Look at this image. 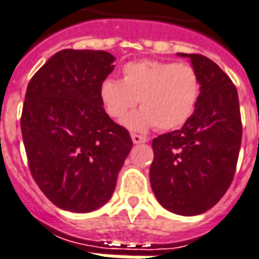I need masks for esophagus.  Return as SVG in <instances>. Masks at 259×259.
I'll return each instance as SVG.
<instances>
[{
	"label": "esophagus",
	"instance_id": "obj_1",
	"mask_svg": "<svg viewBox=\"0 0 259 259\" xmlns=\"http://www.w3.org/2000/svg\"><path fill=\"white\" fill-rule=\"evenodd\" d=\"M131 139H133L134 144H145V142H148V139L142 137V135H138V134H131Z\"/></svg>",
	"mask_w": 259,
	"mask_h": 259
}]
</instances>
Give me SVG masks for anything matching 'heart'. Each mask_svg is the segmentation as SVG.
Instances as JSON below:
<instances>
[{
  "instance_id": "b5f03b06",
  "label": "heart",
  "mask_w": 259,
  "mask_h": 259,
  "mask_svg": "<svg viewBox=\"0 0 259 259\" xmlns=\"http://www.w3.org/2000/svg\"><path fill=\"white\" fill-rule=\"evenodd\" d=\"M199 88L197 71L188 64L141 60L122 67L121 80L104 79L99 96L107 114L117 120L139 100L142 109L122 120L133 131H148L155 125L160 131H171L192 115Z\"/></svg>"
}]
</instances>
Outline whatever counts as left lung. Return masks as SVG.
Wrapping results in <instances>:
<instances>
[{
  "mask_svg": "<svg viewBox=\"0 0 259 259\" xmlns=\"http://www.w3.org/2000/svg\"><path fill=\"white\" fill-rule=\"evenodd\" d=\"M188 58L199 78V96L181 130L153 139L150 187L163 208L183 216L206 212L230 187L241 145L236 86L212 60Z\"/></svg>",
  "mask_w": 259,
  "mask_h": 259,
  "instance_id": "1",
  "label": "left lung"
}]
</instances>
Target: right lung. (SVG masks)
<instances>
[{
  "label": "right lung",
  "instance_id": "add662e5",
  "mask_svg": "<svg viewBox=\"0 0 259 259\" xmlns=\"http://www.w3.org/2000/svg\"><path fill=\"white\" fill-rule=\"evenodd\" d=\"M114 60L107 51L61 50L27 85L21 130L29 168L64 210L88 213L109 202L133 148L99 96Z\"/></svg>",
  "mask_w": 259,
  "mask_h": 259
}]
</instances>
